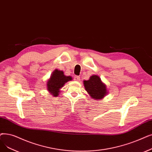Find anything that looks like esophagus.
Segmentation results:
<instances>
[{
  "label": "esophagus",
  "instance_id": "esophagus-1",
  "mask_svg": "<svg viewBox=\"0 0 152 152\" xmlns=\"http://www.w3.org/2000/svg\"><path fill=\"white\" fill-rule=\"evenodd\" d=\"M74 80H75V81H80V77L78 76H75L74 77Z\"/></svg>",
  "mask_w": 152,
  "mask_h": 152
}]
</instances>
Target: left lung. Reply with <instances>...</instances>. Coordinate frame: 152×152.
<instances>
[{"label": "left lung", "mask_w": 152, "mask_h": 152, "mask_svg": "<svg viewBox=\"0 0 152 152\" xmlns=\"http://www.w3.org/2000/svg\"><path fill=\"white\" fill-rule=\"evenodd\" d=\"M84 86L89 95L96 100L102 99L108 92L106 85L97 75L91 76L89 80L84 81Z\"/></svg>", "instance_id": "8db88e82"}]
</instances>
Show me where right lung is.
I'll return each instance as SVG.
<instances>
[{
  "label": "right lung",
  "instance_id": "right-lung-1",
  "mask_svg": "<svg viewBox=\"0 0 152 152\" xmlns=\"http://www.w3.org/2000/svg\"><path fill=\"white\" fill-rule=\"evenodd\" d=\"M72 80L71 76H66L62 71L55 69L47 81V90L53 96H58L60 92V89L66 83Z\"/></svg>",
  "mask_w": 152,
  "mask_h": 152
}]
</instances>
